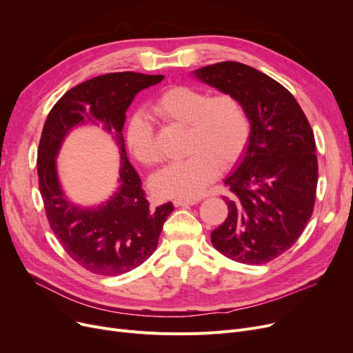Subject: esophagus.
Returning <instances> with one entry per match:
<instances>
[{
  "label": "esophagus",
  "mask_w": 353,
  "mask_h": 353,
  "mask_svg": "<svg viewBox=\"0 0 353 353\" xmlns=\"http://www.w3.org/2000/svg\"><path fill=\"white\" fill-rule=\"evenodd\" d=\"M199 199H174L175 207H187V205H195Z\"/></svg>",
  "instance_id": "1"
}]
</instances>
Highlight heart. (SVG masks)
Instances as JSON below:
<instances>
[{
    "instance_id": "b5f03b06",
    "label": "heart",
    "mask_w": 353,
    "mask_h": 353,
    "mask_svg": "<svg viewBox=\"0 0 353 353\" xmlns=\"http://www.w3.org/2000/svg\"><path fill=\"white\" fill-rule=\"evenodd\" d=\"M154 112L166 123L187 128V159L168 165L152 178V190L163 198H196L218 176L220 166L236 162L245 150L251 125L245 108L231 93L210 96L192 86H172L154 102ZM126 146L145 166L161 161L155 130L141 113L126 126Z\"/></svg>"
}]
</instances>
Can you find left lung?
<instances>
[{
  "mask_svg": "<svg viewBox=\"0 0 353 353\" xmlns=\"http://www.w3.org/2000/svg\"><path fill=\"white\" fill-rule=\"evenodd\" d=\"M194 76L236 96L251 125L245 154L224 182L228 215L211 243L237 263L272 261L297 241L313 212L319 168L310 123L286 88L247 64L221 61Z\"/></svg>",
  "mask_w": 353,
  "mask_h": 353,
  "instance_id": "obj_1",
  "label": "left lung"
}]
</instances>
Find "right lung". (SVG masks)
Here are the masks:
<instances>
[{
    "label": "right lung",
    "mask_w": 353,
    "mask_h": 353,
    "mask_svg": "<svg viewBox=\"0 0 353 353\" xmlns=\"http://www.w3.org/2000/svg\"><path fill=\"white\" fill-rule=\"evenodd\" d=\"M162 79V74L133 72L93 77L67 92L46 119L37 152L46 216L65 253L90 273L121 276L139 267L157 250L163 223L174 211L171 203L149 207L142 181L128 159L122 133L133 97ZM85 123L102 125L121 150V187L96 209L70 203L55 171V157L66 133Z\"/></svg>",
    "instance_id": "right-lung-1"
}]
</instances>
